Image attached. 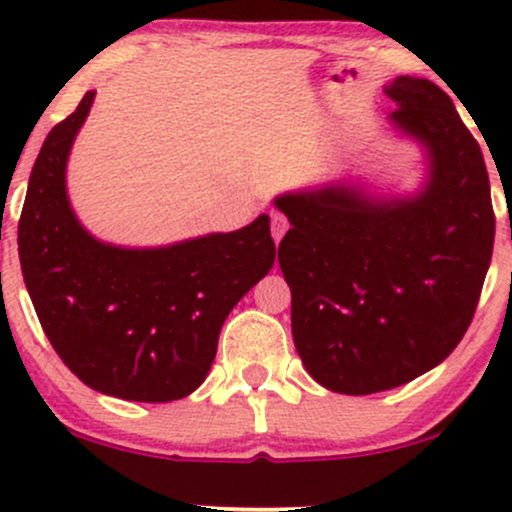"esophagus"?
I'll return each mask as SVG.
<instances>
[{
    "label": "esophagus",
    "mask_w": 512,
    "mask_h": 512,
    "mask_svg": "<svg viewBox=\"0 0 512 512\" xmlns=\"http://www.w3.org/2000/svg\"><path fill=\"white\" fill-rule=\"evenodd\" d=\"M286 231H289V219H286L284 214H279V211H274L272 214V238L276 240V243L284 238Z\"/></svg>",
    "instance_id": "esophagus-1"
}]
</instances>
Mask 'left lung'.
I'll list each match as a JSON object with an SVG mask.
<instances>
[{
	"mask_svg": "<svg viewBox=\"0 0 512 512\" xmlns=\"http://www.w3.org/2000/svg\"><path fill=\"white\" fill-rule=\"evenodd\" d=\"M387 115L421 146L426 178L411 195L334 180L274 197L291 228L279 267L291 332L315 383L373 395L411 383L452 354L491 264L496 219L477 139L433 81L397 76Z\"/></svg>",
	"mask_w": 512,
	"mask_h": 512,
	"instance_id": "1",
	"label": "left lung"
}]
</instances>
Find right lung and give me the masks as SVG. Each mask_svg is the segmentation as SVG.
<instances>
[{"label": "right lung", "instance_id": "right-lung-1", "mask_svg": "<svg viewBox=\"0 0 512 512\" xmlns=\"http://www.w3.org/2000/svg\"><path fill=\"white\" fill-rule=\"evenodd\" d=\"M93 98L52 127L35 158L19 221L23 281L81 383L127 402H173L204 383L228 313L272 269L269 216L161 248L98 240L67 195L69 151Z\"/></svg>", "mask_w": 512, "mask_h": 512}]
</instances>
